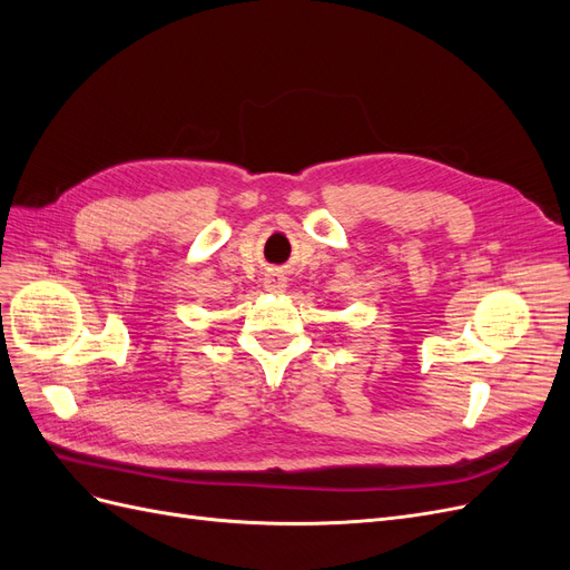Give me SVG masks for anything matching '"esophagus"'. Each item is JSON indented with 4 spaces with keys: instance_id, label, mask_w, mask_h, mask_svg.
Returning <instances> with one entry per match:
<instances>
[{
    "instance_id": "esophagus-1",
    "label": "esophagus",
    "mask_w": 570,
    "mask_h": 570,
    "mask_svg": "<svg viewBox=\"0 0 570 570\" xmlns=\"http://www.w3.org/2000/svg\"><path fill=\"white\" fill-rule=\"evenodd\" d=\"M264 287L268 292H283L287 287V278H285V275H281V273H268L266 278H264Z\"/></svg>"
}]
</instances>
